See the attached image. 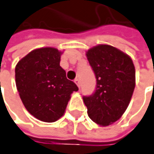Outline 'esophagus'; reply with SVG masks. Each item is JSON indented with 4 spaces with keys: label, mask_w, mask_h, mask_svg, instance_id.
Masks as SVG:
<instances>
[{
    "label": "esophagus",
    "mask_w": 154,
    "mask_h": 154,
    "mask_svg": "<svg viewBox=\"0 0 154 154\" xmlns=\"http://www.w3.org/2000/svg\"><path fill=\"white\" fill-rule=\"evenodd\" d=\"M74 82H75V83L77 84V86L78 87V88H80V81H79V79H75L74 80Z\"/></svg>",
    "instance_id": "1"
}]
</instances>
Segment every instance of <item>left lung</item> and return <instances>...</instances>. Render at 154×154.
<instances>
[{
	"label": "left lung",
	"instance_id": "left-lung-1",
	"mask_svg": "<svg viewBox=\"0 0 154 154\" xmlns=\"http://www.w3.org/2000/svg\"><path fill=\"white\" fill-rule=\"evenodd\" d=\"M87 58L96 77V89L83 96L88 115L100 125L118 121L129 105L136 82L134 64L129 55L108 45L87 51Z\"/></svg>",
	"mask_w": 154,
	"mask_h": 154
}]
</instances>
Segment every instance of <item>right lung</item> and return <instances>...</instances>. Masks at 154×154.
Masks as SVG:
<instances>
[{
  "label": "right lung",
  "mask_w": 154,
  "mask_h": 154,
  "mask_svg": "<svg viewBox=\"0 0 154 154\" xmlns=\"http://www.w3.org/2000/svg\"><path fill=\"white\" fill-rule=\"evenodd\" d=\"M61 54L52 47L36 49L16 66V86L22 102L32 116L45 122L62 116L71 94L78 90L60 66Z\"/></svg>",
  "instance_id": "add662e5"
}]
</instances>
